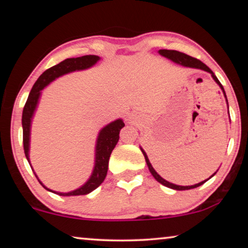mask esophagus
<instances>
[{
  "instance_id": "esophagus-1",
  "label": "esophagus",
  "mask_w": 248,
  "mask_h": 248,
  "mask_svg": "<svg viewBox=\"0 0 248 248\" xmlns=\"http://www.w3.org/2000/svg\"><path fill=\"white\" fill-rule=\"evenodd\" d=\"M128 120H129V123H134V121H133V118H131V117H129Z\"/></svg>"
}]
</instances>
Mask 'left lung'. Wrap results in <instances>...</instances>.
<instances>
[{
	"mask_svg": "<svg viewBox=\"0 0 248 248\" xmlns=\"http://www.w3.org/2000/svg\"><path fill=\"white\" fill-rule=\"evenodd\" d=\"M158 52H159V54H162L163 57H165V58H167V59H170V60L174 61L175 63L182 64V65H184V66H189V68H196V69H201V70L207 71V72H209L210 74L212 75L213 79H215V81H216L217 84H219L220 87H221V90L223 91V94H224V96L226 97L225 92H224L223 86H222V84L220 83L219 79H217V78L216 77L215 73H213L212 71L210 70V69L208 68V66L203 63V62H201L200 60H198V59L188 56V54H186V53L176 51V50L161 49ZM226 102H228V99H226ZM141 151H142V153H143V155H144L145 162H146V164H148L149 170H150V171H151V174L153 175V177H154L155 179H156L158 183H161L162 185H164V186H166V187L171 188V189H175V190H188V189H192V188H197V187L201 186V185H203L205 182H207V180H209V178H208L207 180H203V182H201V183H199V184L192 185V186H178V185L171 184V183H170V182H167V180H165L164 178H162L161 176H159V175L156 173V171H155V170L153 169V166L151 165V163H150V161H149L148 155L145 154V152H144V151L142 150V149H141ZM215 174H216V173H215ZM215 174H213L212 176H215ZM212 176H211V177H212ZM211 177H210V178H211Z\"/></svg>",
	"mask_w": 248,
	"mask_h": 248,
	"instance_id": "1",
	"label": "left lung"
}]
</instances>
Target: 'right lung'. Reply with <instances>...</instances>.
I'll use <instances>...</instances> for the list:
<instances>
[{"label":"right lung","instance_id":"1","mask_svg":"<svg viewBox=\"0 0 248 248\" xmlns=\"http://www.w3.org/2000/svg\"><path fill=\"white\" fill-rule=\"evenodd\" d=\"M98 60H99V57L94 56V54L83 56L78 58L65 59L64 61L60 62L59 64L53 65L50 69L46 70L45 72L38 78V79H37L36 83L33 84L32 89L27 98V102L24 106L23 117H22L23 144H24L25 155H26V158L28 159V162H29L28 151H29V136H31V123L33 111H35L37 104H38L41 90H43L45 86H47L50 82H52L53 79L61 77V75L73 72V71L91 68V66L94 65ZM124 127V121L121 119H118L114 121V123L107 124L106 127L100 130L97 138V144H96L95 167L91 178L87 180V182L84 184L81 188H78L77 190L64 192V194L63 192H56V194L60 196H81V195L90 194V192L96 189V188H97L99 185L104 182L105 177H106L107 170H108L109 157H110L112 150H114L117 142L119 140L120 130ZM39 183L43 185L41 182ZM46 189L49 191H52L48 189V188H46Z\"/></svg>","mask_w":248,"mask_h":248}]
</instances>
